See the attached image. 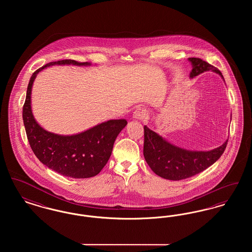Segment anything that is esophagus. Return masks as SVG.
Instances as JSON below:
<instances>
[{"label": "esophagus", "instance_id": "obj_1", "mask_svg": "<svg viewBox=\"0 0 252 252\" xmlns=\"http://www.w3.org/2000/svg\"><path fill=\"white\" fill-rule=\"evenodd\" d=\"M133 116H134V118L137 119V120H145V119H147V112H146V110H145L144 108H137V109L134 111Z\"/></svg>", "mask_w": 252, "mask_h": 252}]
</instances>
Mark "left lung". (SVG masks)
I'll return each mask as SVG.
<instances>
[{
    "instance_id": "obj_1",
    "label": "left lung",
    "mask_w": 252,
    "mask_h": 252,
    "mask_svg": "<svg viewBox=\"0 0 252 252\" xmlns=\"http://www.w3.org/2000/svg\"><path fill=\"white\" fill-rule=\"evenodd\" d=\"M192 70L190 77L208 71L221 72L198 58H189ZM144 156L152 171L165 180H181L191 178L210 167L224 153L228 141L221 146L210 151H190L170 144L156 132L144 126Z\"/></svg>"
}]
</instances>
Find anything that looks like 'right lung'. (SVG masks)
I'll use <instances>...</instances> for the list:
<instances>
[{
  "instance_id": "right-lung-1",
  "label": "right lung",
  "mask_w": 252,
  "mask_h": 252,
  "mask_svg": "<svg viewBox=\"0 0 252 252\" xmlns=\"http://www.w3.org/2000/svg\"><path fill=\"white\" fill-rule=\"evenodd\" d=\"M71 64L91 65L89 62L59 60L47 63L32 74L23 108V119L29 144L44 165L65 177L88 179L99 174L107 164L114 142L127 122L125 119L109 120L71 136L47 131L37 124L31 109L32 86L36 74L49 66Z\"/></svg>"
}]
</instances>
